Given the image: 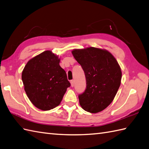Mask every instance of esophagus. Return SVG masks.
Segmentation results:
<instances>
[{
    "instance_id": "esophagus-1",
    "label": "esophagus",
    "mask_w": 149,
    "mask_h": 149,
    "mask_svg": "<svg viewBox=\"0 0 149 149\" xmlns=\"http://www.w3.org/2000/svg\"><path fill=\"white\" fill-rule=\"evenodd\" d=\"M70 82H71V87H74V80H71Z\"/></svg>"
}]
</instances>
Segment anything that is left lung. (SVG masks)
<instances>
[{
    "label": "left lung",
    "mask_w": 149,
    "mask_h": 149,
    "mask_svg": "<svg viewBox=\"0 0 149 149\" xmlns=\"http://www.w3.org/2000/svg\"><path fill=\"white\" fill-rule=\"evenodd\" d=\"M72 54L82 67L87 81L85 92L78 95L81 107L92 113L102 111L113 101L120 85L119 64L104 49H74Z\"/></svg>",
    "instance_id": "obj_1"
}]
</instances>
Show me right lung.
Segmentation results:
<instances>
[{
    "instance_id": "right-lung-1",
    "label": "right lung",
    "mask_w": 149,
    "mask_h": 149,
    "mask_svg": "<svg viewBox=\"0 0 149 149\" xmlns=\"http://www.w3.org/2000/svg\"><path fill=\"white\" fill-rule=\"evenodd\" d=\"M61 59L47 50L29 60L22 79L27 97L36 108L52 110L60 104L70 83L59 63Z\"/></svg>"
}]
</instances>
